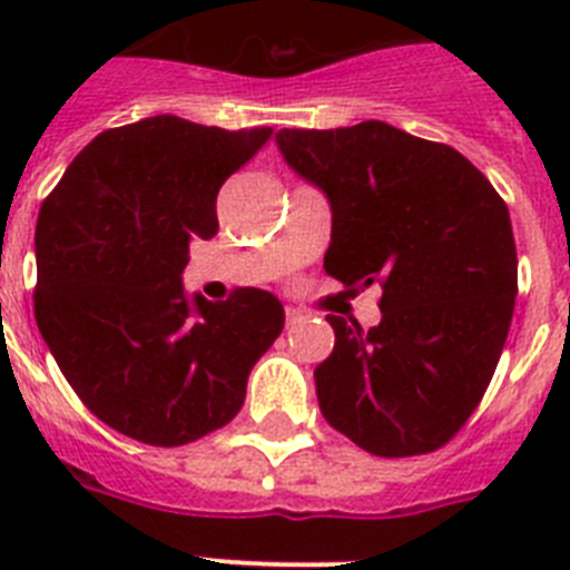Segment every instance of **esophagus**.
<instances>
[{
	"label": "esophagus",
	"instance_id": "obj_1",
	"mask_svg": "<svg viewBox=\"0 0 570 570\" xmlns=\"http://www.w3.org/2000/svg\"><path fill=\"white\" fill-rule=\"evenodd\" d=\"M302 320H305V316H302V311L285 308V322H288V328H294V325H299Z\"/></svg>",
	"mask_w": 570,
	"mask_h": 570
}]
</instances>
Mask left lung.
Here are the masks:
<instances>
[{"label":"left lung","mask_w":570,"mask_h":570,"mask_svg":"<svg viewBox=\"0 0 570 570\" xmlns=\"http://www.w3.org/2000/svg\"><path fill=\"white\" fill-rule=\"evenodd\" d=\"M276 148L331 205L325 271L382 285L371 331L328 316L334 354L316 365L322 416L376 456L445 445L480 405L517 299L505 203L451 145L367 119L279 130Z\"/></svg>","instance_id":"8db88e82"}]
</instances>
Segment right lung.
<instances>
[{"label":"right lung","mask_w":570,"mask_h":570,"mask_svg":"<svg viewBox=\"0 0 570 570\" xmlns=\"http://www.w3.org/2000/svg\"><path fill=\"white\" fill-rule=\"evenodd\" d=\"M271 134L148 116L99 134L39 210V334L90 414L130 440L174 448L228 425L285 328L268 291L208 302L183 285L190 242L219 225L216 194Z\"/></svg>","instance_id":"1"}]
</instances>
